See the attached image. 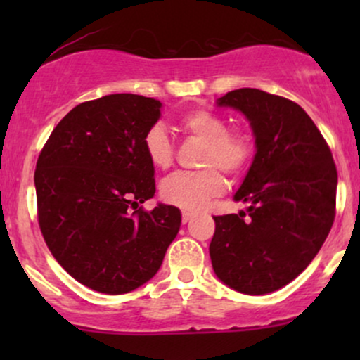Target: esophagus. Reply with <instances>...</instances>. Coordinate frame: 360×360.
Instances as JSON below:
<instances>
[{"label":"esophagus","instance_id":"obj_1","mask_svg":"<svg viewBox=\"0 0 360 360\" xmlns=\"http://www.w3.org/2000/svg\"><path fill=\"white\" fill-rule=\"evenodd\" d=\"M194 217V213H191V212H183V214H181V220H183V223H188L189 220H191V218Z\"/></svg>","mask_w":360,"mask_h":360}]
</instances>
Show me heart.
Segmentation results:
<instances>
[{"mask_svg": "<svg viewBox=\"0 0 360 360\" xmlns=\"http://www.w3.org/2000/svg\"><path fill=\"white\" fill-rule=\"evenodd\" d=\"M177 127L188 139L203 142L201 171L176 172L160 184V198L179 208L201 210L225 189L221 171L226 176L243 174L257 154V142L247 128H230L226 118L210 110H193L177 120ZM143 152L155 169L172 166L176 148L162 125L150 127L143 135Z\"/></svg>", "mask_w": 360, "mask_h": 360, "instance_id": "obj_1", "label": "heart"}]
</instances>
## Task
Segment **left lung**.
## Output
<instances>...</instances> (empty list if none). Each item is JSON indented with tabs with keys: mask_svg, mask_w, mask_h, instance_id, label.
<instances>
[{
	"mask_svg": "<svg viewBox=\"0 0 360 360\" xmlns=\"http://www.w3.org/2000/svg\"><path fill=\"white\" fill-rule=\"evenodd\" d=\"M220 106L249 118L257 154L235 201L238 214L213 217L214 274L243 295L286 286L308 267L335 220L332 150L298 103L254 88L226 93Z\"/></svg>",
	"mask_w": 360,
	"mask_h": 360,
	"instance_id": "obj_1",
	"label": "left lung"
}]
</instances>
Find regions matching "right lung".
Wrapping results in <instances>:
<instances>
[{
	"instance_id": "1",
	"label": "right lung",
	"mask_w": 360,
	"mask_h": 360,
	"mask_svg": "<svg viewBox=\"0 0 360 360\" xmlns=\"http://www.w3.org/2000/svg\"><path fill=\"white\" fill-rule=\"evenodd\" d=\"M160 101L108 94L84 101L53 128L35 169L40 232L74 279L123 295L154 278L181 226L176 206H140L155 193L143 135Z\"/></svg>"
}]
</instances>
